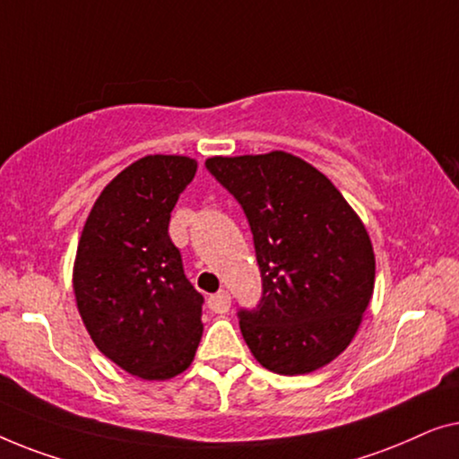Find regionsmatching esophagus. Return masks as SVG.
I'll use <instances>...</instances> for the list:
<instances>
[{
	"label": "esophagus",
	"instance_id": "esophagus-1",
	"mask_svg": "<svg viewBox=\"0 0 459 459\" xmlns=\"http://www.w3.org/2000/svg\"><path fill=\"white\" fill-rule=\"evenodd\" d=\"M208 306H210L212 312H216V314L229 312V307H230V295H229L227 291H218L216 295H210V297H208Z\"/></svg>",
	"mask_w": 459,
	"mask_h": 459
}]
</instances>
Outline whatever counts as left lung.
I'll use <instances>...</instances> for the list:
<instances>
[{"mask_svg":"<svg viewBox=\"0 0 459 459\" xmlns=\"http://www.w3.org/2000/svg\"><path fill=\"white\" fill-rule=\"evenodd\" d=\"M247 216L262 301L238 312L254 358L270 372L307 374L347 350L374 291L368 230L337 186L287 152L205 160Z\"/></svg>","mask_w":459,"mask_h":459,"instance_id":"obj_1","label":"left lung"}]
</instances>
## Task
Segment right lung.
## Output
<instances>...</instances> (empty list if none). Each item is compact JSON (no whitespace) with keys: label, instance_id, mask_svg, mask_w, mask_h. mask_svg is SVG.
Instances as JSON below:
<instances>
[{"label":"right lung","instance_id":"obj_1","mask_svg":"<svg viewBox=\"0 0 459 459\" xmlns=\"http://www.w3.org/2000/svg\"><path fill=\"white\" fill-rule=\"evenodd\" d=\"M197 172L186 156H145L100 193L76 247L73 289L89 337L116 366L166 380L191 366L204 297L186 281L168 224Z\"/></svg>","mask_w":459,"mask_h":459}]
</instances>
